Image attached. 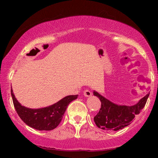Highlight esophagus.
I'll list each match as a JSON object with an SVG mask.
<instances>
[{"label": "esophagus", "instance_id": "obj_1", "mask_svg": "<svg viewBox=\"0 0 158 158\" xmlns=\"http://www.w3.org/2000/svg\"><path fill=\"white\" fill-rule=\"evenodd\" d=\"M84 94L85 97H90V96L92 95V93L89 90H87V89H86V90H84V94Z\"/></svg>", "mask_w": 158, "mask_h": 158}]
</instances>
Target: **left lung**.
I'll return each instance as SVG.
<instances>
[{"mask_svg":"<svg viewBox=\"0 0 158 158\" xmlns=\"http://www.w3.org/2000/svg\"><path fill=\"white\" fill-rule=\"evenodd\" d=\"M94 95L101 101L100 110L94 118L96 125L103 130L118 131L131 124L135 116L144 108L149 94L139 99L135 105L130 106L115 104L95 90Z\"/></svg>","mask_w":158,"mask_h":158,"instance_id":"obj_1","label":"left lung"}]
</instances>
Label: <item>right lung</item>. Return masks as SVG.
<instances>
[{"label":"right lung","mask_w":158,"mask_h":158,"mask_svg":"<svg viewBox=\"0 0 158 158\" xmlns=\"http://www.w3.org/2000/svg\"><path fill=\"white\" fill-rule=\"evenodd\" d=\"M11 95L20 118L27 126L39 131H50L56 128L63 118L68 105L78 97V95L67 96L52 106L32 109L21 106L16 99L12 89H11Z\"/></svg>","instance_id":"right-lung-1"}]
</instances>
